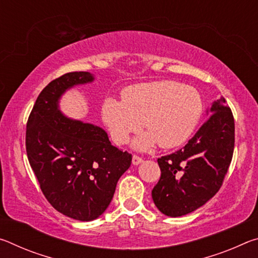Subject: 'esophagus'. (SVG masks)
Listing matches in <instances>:
<instances>
[{"label":"esophagus","instance_id":"34e87169","mask_svg":"<svg viewBox=\"0 0 258 258\" xmlns=\"http://www.w3.org/2000/svg\"><path fill=\"white\" fill-rule=\"evenodd\" d=\"M143 161V159L141 158V157L138 156V155H133V158H132V164L133 165H139L141 164Z\"/></svg>","mask_w":258,"mask_h":258}]
</instances>
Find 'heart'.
<instances>
[{
	"mask_svg": "<svg viewBox=\"0 0 258 258\" xmlns=\"http://www.w3.org/2000/svg\"><path fill=\"white\" fill-rule=\"evenodd\" d=\"M102 118L113 142L123 145L142 127L149 133L134 142L148 149L158 142L165 149L184 143L202 117L203 102L194 87L173 81L142 83L123 92V101L107 98L102 103Z\"/></svg>",
	"mask_w": 258,
	"mask_h": 258,
	"instance_id": "obj_1",
	"label": "heart"
}]
</instances>
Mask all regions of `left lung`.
I'll use <instances>...</instances> for the list:
<instances>
[{
    "label": "left lung",
    "instance_id": "obj_1",
    "mask_svg": "<svg viewBox=\"0 0 258 258\" xmlns=\"http://www.w3.org/2000/svg\"><path fill=\"white\" fill-rule=\"evenodd\" d=\"M183 149L158 158L160 178L152 199L165 215L178 217L202 207L223 184L234 149V118L225 99Z\"/></svg>",
    "mask_w": 258,
    "mask_h": 258
}]
</instances>
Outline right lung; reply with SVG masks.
<instances>
[{
    "label": "right lung",
    "instance_id": "add662e5",
    "mask_svg": "<svg viewBox=\"0 0 258 258\" xmlns=\"http://www.w3.org/2000/svg\"><path fill=\"white\" fill-rule=\"evenodd\" d=\"M73 72L50 82L38 95L26 127V151L43 195L52 207L78 221L106 211L132 155L113 147L102 128L64 117L58 100L69 87L92 82Z\"/></svg>",
    "mask_w": 258,
    "mask_h": 258
}]
</instances>
